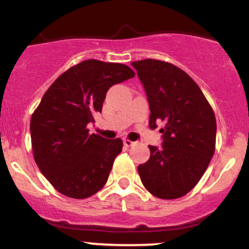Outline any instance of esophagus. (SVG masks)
I'll list each match as a JSON object with an SVG mask.
<instances>
[{
    "label": "esophagus",
    "instance_id": "esophagus-1",
    "mask_svg": "<svg viewBox=\"0 0 249 249\" xmlns=\"http://www.w3.org/2000/svg\"><path fill=\"white\" fill-rule=\"evenodd\" d=\"M135 143H136L135 141H130V140H128V139H124V145L125 147H132V146H134Z\"/></svg>",
    "mask_w": 249,
    "mask_h": 249
}]
</instances>
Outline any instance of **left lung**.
Instances as JSON below:
<instances>
[{
    "label": "left lung",
    "instance_id": "obj_1",
    "mask_svg": "<svg viewBox=\"0 0 249 249\" xmlns=\"http://www.w3.org/2000/svg\"><path fill=\"white\" fill-rule=\"evenodd\" d=\"M149 104V127L162 122V146L138 166L143 186L162 199L183 197L196 186L215 152L216 119L202 90L186 72L156 59L130 63Z\"/></svg>",
    "mask_w": 249,
    "mask_h": 249
}]
</instances>
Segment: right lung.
<instances>
[{
	"label": "right lung",
	"mask_w": 249,
	"mask_h": 249,
	"mask_svg": "<svg viewBox=\"0 0 249 249\" xmlns=\"http://www.w3.org/2000/svg\"><path fill=\"white\" fill-rule=\"evenodd\" d=\"M134 77L124 64L89 59L72 66L51 85L31 119L34 160L57 191L83 199L107 183L121 139L89 134L109 88Z\"/></svg>",
	"instance_id": "right-lung-1"
}]
</instances>
